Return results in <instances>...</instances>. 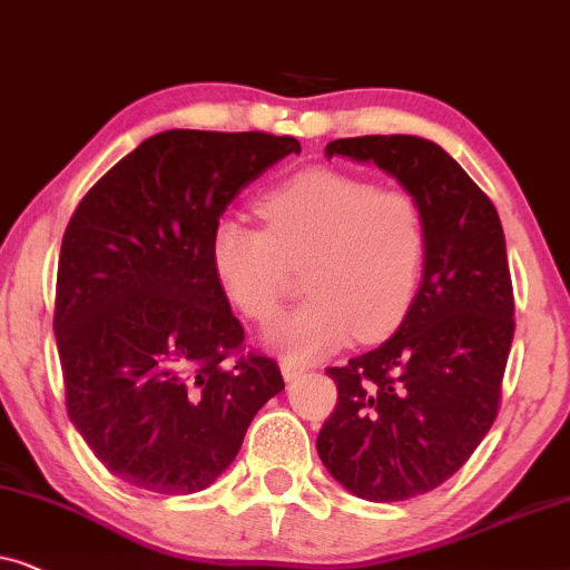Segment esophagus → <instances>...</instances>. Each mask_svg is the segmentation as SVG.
<instances>
[{
    "instance_id": "1",
    "label": "esophagus",
    "mask_w": 570,
    "mask_h": 570,
    "mask_svg": "<svg viewBox=\"0 0 570 570\" xmlns=\"http://www.w3.org/2000/svg\"><path fill=\"white\" fill-rule=\"evenodd\" d=\"M307 370H309L307 364H302V362H294V360H284V362H281V373H284L286 381H294V377L305 375Z\"/></svg>"
}]
</instances>
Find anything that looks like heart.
Here are the masks:
<instances>
[{"instance_id": "heart-1", "label": "heart", "mask_w": 570, "mask_h": 570, "mask_svg": "<svg viewBox=\"0 0 570 570\" xmlns=\"http://www.w3.org/2000/svg\"><path fill=\"white\" fill-rule=\"evenodd\" d=\"M263 229L222 218L210 268L247 321L276 313L292 268L305 265L309 299L265 328L289 360H315L354 336L381 338L404 321L428 263V224L406 189L336 169H307L257 200Z\"/></svg>"}]
</instances>
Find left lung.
I'll list each match as a JSON object with an SVG mask.
<instances>
[{"label": "left lung", "mask_w": 570, "mask_h": 570, "mask_svg": "<svg viewBox=\"0 0 570 570\" xmlns=\"http://www.w3.org/2000/svg\"><path fill=\"white\" fill-rule=\"evenodd\" d=\"M325 156L373 161L420 200L428 263L396 333L328 367L338 401L317 453L356 498L393 503L459 472L495 422L513 341V286L492 200L438 142L362 135Z\"/></svg>", "instance_id": "left-lung-1"}]
</instances>
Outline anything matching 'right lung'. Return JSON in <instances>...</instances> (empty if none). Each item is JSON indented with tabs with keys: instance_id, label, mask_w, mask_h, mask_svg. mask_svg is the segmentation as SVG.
Here are the masks:
<instances>
[{
	"instance_id": "add662e5",
	"label": "right lung",
	"mask_w": 570,
	"mask_h": 570,
	"mask_svg": "<svg viewBox=\"0 0 570 570\" xmlns=\"http://www.w3.org/2000/svg\"><path fill=\"white\" fill-rule=\"evenodd\" d=\"M299 150L289 135L166 130L75 208L55 302L67 414L121 482L206 490L284 391L276 360L242 352L210 234L242 187Z\"/></svg>"
}]
</instances>
